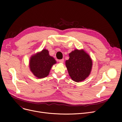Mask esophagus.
<instances>
[{
    "mask_svg": "<svg viewBox=\"0 0 122 122\" xmlns=\"http://www.w3.org/2000/svg\"><path fill=\"white\" fill-rule=\"evenodd\" d=\"M64 59H62V60H61L59 61V62H60V63H63L64 62Z\"/></svg>",
    "mask_w": 122,
    "mask_h": 122,
    "instance_id": "obj_1",
    "label": "esophagus"
}]
</instances>
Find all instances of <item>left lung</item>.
Here are the masks:
<instances>
[{"instance_id":"8db88e82","label":"left lung","mask_w":122,"mask_h":122,"mask_svg":"<svg viewBox=\"0 0 122 122\" xmlns=\"http://www.w3.org/2000/svg\"><path fill=\"white\" fill-rule=\"evenodd\" d=\"M66 66L71 79L77 82L84 80L90 75L93 61L90 55L83 49H75L69 53Z\"/></svg>"}]
</instances>
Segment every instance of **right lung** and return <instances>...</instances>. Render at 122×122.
I'll use <instances>...</instances> for the list:
<instances>
[{
  "label": "right lung",
  "instance_id": "1",
  "mask_svg": "<svg viewBox=\"0 0 122 122\" xmlns=\"http://www.w3.org/2000/svg\"><path fill=\"white\" fill-rule=\"evenodd\" d=\"M55 64L56 61L49 55L48 50L44 49L31 55L29 67L35 76L38 78H43L49 75L51 68Z\"/></svg>",
  "mask_w": 122,
  "mask_h": 122
}]
</instances>
